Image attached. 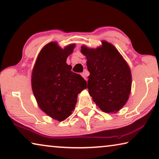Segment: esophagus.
<instances>
[{"label": "esophagus", "instance_id": "34e87169", "mask_svg": "<svg viewBox=\"0 0 159 159\" xmlns=\"http://www.w3.org/2000/svg\"><path fill=\"white\" fill-rule=\"evenodd\" d=\"M81 75H82L83 78H84L85 80H87V76H88V75H89V74H88L87 71H84V72L82 73Z\"/></svg>", "mask_w": 159, "mask_h": 159}]
</instances>
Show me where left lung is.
Listing matches in <instances>:
<instances>
[{"label": "left lung", "mask_w": 159, "mask_h": 159, "mask_svg": "<svg viewBox=\"0 0 159 159\" xmlns=\"http://www.w3.org/2000/svg\"><path fill=\"white\" fill-rule=\"evenodd\" d=\"M90 72L88 89L90 96L104 112L115 113L124 107L132 89V73L118 50L105 40L95 49L81 47Z\"/></svg>", "instance_id": "obj_1"}]
</instances>
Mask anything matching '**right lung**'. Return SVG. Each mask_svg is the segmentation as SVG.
<instances>
[{
  "label": "right lung",
  "instance_id": "right-lung-1",
  "mask_svg": "<svg viewBox=\"0 0 159 159\" xmlns=\"http://www.w3.org/2000/svg\"><path fill=\"white\" fill-rule=\"evenodd\" d=\"M75 44L64 49L52 42L39 53L32 72V89L42 111L53 119L64 121L71 115L78 95L87 88L86 81L71 71L66 64Z\"/></svg>",
  "mask_w": 159,
  "mask_h": 159
}]
</instances>
